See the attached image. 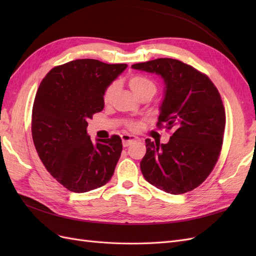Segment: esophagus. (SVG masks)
<instances>
[{"instance_id": "34e87169", "label": "esophagus", "mask_w": 256, "mask_h": 256, "mask_svg": "<svg viewBox=\"0 0 256 256\" xmlns=\"http://www.w3.org/2000/svg\"><path fill=\"white\" fill-rule=\"evenodd\" d=\"M120 138H122V145L125 147L129 146L131 143L136 140V138L134 136H131V134H122Z\"/></svg>"}]
</instances>
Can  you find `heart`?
Here are the masks:
<instances>
[{
	"label": "heart",
	"mask_w": 256,
	"mask_h": 256,
	"mask_svg": "<svg viewBox=\"0 0 256 256\" xmlns=\"http://www.w3.org/2000/svg\"><path fill=\"white\" fill-rule=\"evenodd\" d=\"M129 86H130L131 90H132L138 97H140L141 95L145 94V92H156V90H157L156 84H154L150 79L147 78V76H140V74L131 76V78L129 79ZM116 88H118V83L116 82H113V83L108 85L106 88L104 92V96H102L104 104L111 102V100L115 94ZM129 127L131 129H136L138 125L136 122H130Z\"/></svg>",
	"instance_id": "b5f03b06"
}]
</instances>
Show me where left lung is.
Listing matches in <instances>:
<instances>
[{
  "mask_svg": "<svg viewBox=\"0 0 256 256\" xmlns=\"http://www.w3.org/2000/svg\"><path fill=\"white\" fill-rule=\"evenodd\" d=\"M131 67L164 79L157 126L173 132L166 144L145 140L140 164L144 178L171 194L196 189L212 173L222 148L226 111L218 90L206 74L178 60L157 58Z\"/></svg>",
  "mask_w": 256,
  "mask_h": 256,
  "instance_id": "obj_1",
  "label": "left lung"
}]
</instances>
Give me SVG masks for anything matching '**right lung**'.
<instances>
[{
  "instance_id": "1",
  "label": "right lung",
  "mask_w": 256,
  "mask_h": 256,
  "mask_svg": "<svg viewBox=\"0 0 256 256\" xmlns=\"http://www.w3.org/2000/svg\"><path fill=\"white\" fill-rule=\"evenodd\" d=\"M127 68L83 58L52 68L36 92L32 112L35 148L47 171L66 189L83 193L113 176L122 150L118 136L88 134V120L104 110V92Z\"/></svg>"
}]
</instances>
